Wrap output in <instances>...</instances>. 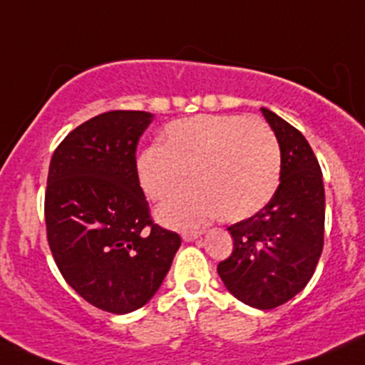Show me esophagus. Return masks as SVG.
Segmentation results:
<instances>
[{
  "label": "esophagus",
  "mask_w": 365,
  "mask_h": 365,
  "mask_svg": "<svg viewBox=\"0 0 365 365\" xmlns=\"http://www.w3.org/2000/svg\"><path fill=\"white\" fill-rule=\"evenodd\" d=\"M182 237H183V241H187V242H190V241H195V239H197V237H201V232H197V230H189V232H183V234H182Z\"/></svg>",
  "instance_id": "obj_1"
}]
</instances>
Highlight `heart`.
<instances>
[{
	"label": "heart",
	"instance_id": "1",
	"mask_svg": "<svg viewBox=\"0 0 365 365\" xmlns=\"http://www.w3.org/2000/svg\"><path fill=\"white\" fill-rule=\"evenodd\" d=\"M158 216L176 228H192L222 215L241 222L262 211L280 178V149L270 126L235 114H197L164 128V145L140 152L137 175L147 197L164 201L185 183Z\"/></svg>",
	"mask_w": 365,
	"mask_h": 365
}]
</instances>
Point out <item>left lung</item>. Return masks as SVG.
Returning a JSON list of instances; mask_svg holds the SVG:
<instances>
[{
	"instance_id": "left-lung-1",
	"label": "left lung",
	"mask_w": 365,
	"mask_h": 365,
	"mask_svg": "<svg viewBox=\"0 0 365 365\" xmlns=\"http://www.w3.org/2000/svg\"><path fill=\"white\" fill-rule=\"evenodd\" d=\"M280 147V183L251 218L228 227L234 251L218 275L239 302L272 310L296 296L314 275L324 247L322 171L307 138L263 107Z\"/></svg>"
}]
</instances>
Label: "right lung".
<instances>
[{
	"instance_id": "1",
	"label": "right lung",
	"mask_w": 365,
	"mask_h": 365,
	"mask_svg": "<svg viewBox=\"0 0 365 365\" xmlns=\"http://www.w3.org/2000/svg\"><path fill=\"white\" fill-rule=\"evenodd\" d=\"M154 115L110 110L55 149L45 194L46 237L60 274L90 305L130 314L155 294L182 239L152 222L137 145Z\"/></svg>"
}]
</instances>
